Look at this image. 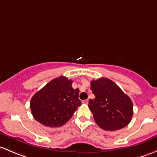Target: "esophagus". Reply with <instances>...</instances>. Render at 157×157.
I'll return each mask as SVG.
<instances>
[{"label":"esophagus","mask_w":157,"mask_h":157,"mask_svg":"<svg viewBox=\"0 0 157 157\" xmlns=\"http://www.w3.org/2000/svg\"><path fill=\"white\" fill-rule=\"evenodd\" d=\"M88 99H86V100H84V101H83V104H84V105H87V104H88Z\"/></svg>","instance_id":"34e87169"}]
</instances>
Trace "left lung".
I'll return each instance as SVG.
<instances>
[{
  "label": "left lung",
  "mask_w": 157,
  "mask_h": 157,
  "mask_svg": "<svg viewBox=\"0 0 157 157\" xmlns=\"http://www.w3.org/2000/svg\"><path fill=\"white\" fill-rule=\"evenodd\" d=\"M90 84L95 98L89 101V108L98 126L108 131L126 127L133 115V105L129 97L108 78L92 80Z\"/></svg>",
  "instance_id": "1"
}]
</instances>
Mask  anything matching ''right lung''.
<instances>
[{
    "label": "right lung",
    "mask_w": 157,
    "mask_h": 157,
    "mask_svg": "<svg viewBox=\"0 0 157 157\" xmlns=\"http://www.w3.org/2000/svg\"><path fill=\"white\" fill-rule=\"evenodd\" d=\"M72 80L64 76L49 82L31 98L30 108L34 118L48 127L65 124L81 105L79 89L72 88Z\"/></svg>",
    "instance_id": "right-lung-1"
}]
</instances>
